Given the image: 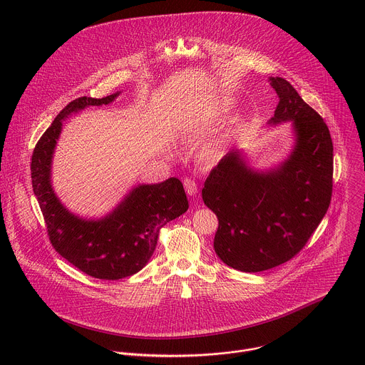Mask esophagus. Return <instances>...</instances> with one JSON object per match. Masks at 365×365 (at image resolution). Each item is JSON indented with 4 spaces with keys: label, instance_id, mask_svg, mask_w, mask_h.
Wrapping results in <instances>:
<instances>
[{
    "label": "esophagus",
    "instance_id": "1",
    "mask_svg": "<svg viewBox=\"0 0 365 365\" xmlns=\"http://www.w3.org/2000/svg\"><path fill=\"white\" fill-rule=\"evenodd\" d=\"M183 186H185V190H186V193L189 196H195L197 193V190H199L197 189V183L193 179H190V178H186L183 180Z\"/></svg>",
    "mask_w": 365,
    "mask_h": 365
}]
</instances>
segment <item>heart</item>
<instances>
[{"instance_id": "heart-1", "label": "heart", "mask_w": 365, "mask_h": 365, "mask_svg": "<svg viewBox=\"0 0 365 365\" xmlns=\"http://www.w3.org/2000/svg\"><path fill=\"white\" fill-rule=\"evenodd\" d=\"M219 149H220L219 142H213V143H210V145L206 148V155H207V156H216L217 152H219Z\"/></svg>"}]
</instances>
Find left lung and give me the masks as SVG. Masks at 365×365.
Returning a JSON list of instances; mask_svg holds the SVG:
<instances>
[{"label":"left lung","mask_w":365,"mask_h":365,"mask_svg":"<svg viewBox=\"0 0 365 365\" xmlns=\"http://www.w3.org/2000/svg\"><path fill=\"white\" fill-rule=\"evenodd\" d=\"M269 81L279 96L269 123L292 120V155L279 168L257 172L239 150H232L202 189L205 205L219 219L216 255L247 273L293 259L326 216L333 193V140L324 119L284 78Z\"/></svg>","instance_id":"1"}]
</instances>
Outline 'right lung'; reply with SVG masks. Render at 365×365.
<instances>
[{
    "instance_id": "1",
    "label": "right lung",
    "mask_w": 365,
    "mask_h": 365,
    "mask_svg": "<svg viewBox=\"0 0 365 365\" xmlns=\"http://www.w3.org/2000/svg\"><path fill=\"white\" fill-rule=\"evenodd\" d=\"M118 95L81 96L69 102L39 138L31 159L32 189L52 247L72 266L101 280H119L142 270L156 249L159 230L189 209L183 185L176 178L136 186L113 212L98 220L75 216L56 197L51 163L62 120L86 106L108 105Z\"/></svg>"
}]
</instances>
